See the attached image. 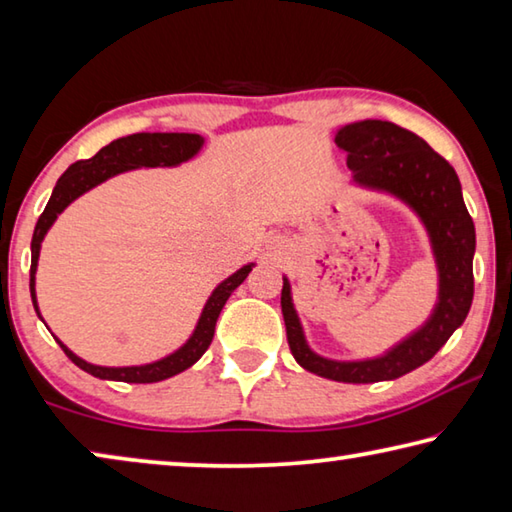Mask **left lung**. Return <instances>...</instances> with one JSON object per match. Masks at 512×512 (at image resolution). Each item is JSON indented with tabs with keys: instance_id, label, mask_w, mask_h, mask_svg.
Here are the masks:
<instances>
[{
	"instance_id": "obj_1",
	"label": "left lung",
	"mask_w": 512,
	"mask_h": 512,
	"mask_svg": "<svg viewBox=\"0 0 512 512\" xmlns=\"http://www.w3.org/2000/svg\"><path fill=\"white\" fill-rule=\"evenodd\" d=\"M335 143L346 152L355 184L396 195L420 215L438 265V303L425 326L393 346L387 355L362 362H335L310 351L292 306L290 283L283 279L281 310L288 344L294 360L321 378L351 384L396 380L432 360L468 317L474 297V222L465 209L461 182L450 161L429 148L418 134L391 121L366 119L344 125L335 134Z\"/></svg>"
}]
</instances>
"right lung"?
I'll return each instance as SVG.
<instances>
[{
  "instance_id": "1",
  "label": "right lung",
  "mask_w": 512,
  "mask_h": 512,
  "mask_svg": "<svg viewBox=\"0 0 512 512\" xmlns=\"http://www.w3.org/2000/svg\"><path fill=\"white\" fill-rule=\"evenodd\" d=\"M202 143L204 139L200 134L137 132V134H130V137H121L112 141L110 146L98 150L94 157L76 161V164H71L65 173L60 175L47 206H44V211L38 218V224H35L33 240H31V283L29 285H31L33 308L38 312V317H40V310H38V301H35V270H38L42 240L47 236L51 224L56 222L58 215L65 211L76 197L89 191V188L105 182L107 177H114L123 173V170H132V168L177 166L182 164V161L197 155V150L202 148ZM251 267H254V263L240 267L236 274H231L227 281H222L218 288L213 290V294L202 310L200 321H197L193 335L188 337V342L159 362L143 364V366H96L80 360V357L71 353L58 337L56 342L60 344V348L65 351L69 360L78 366V369L87 371L89 375H94V378L130 382V384H150V382H161L166 378H173V375L186 371L188 366H193L204 355L206 348H209L215 333V321L220 317V310L231 297V292L247 279Z\"/></svg>"
}]
</instances>
